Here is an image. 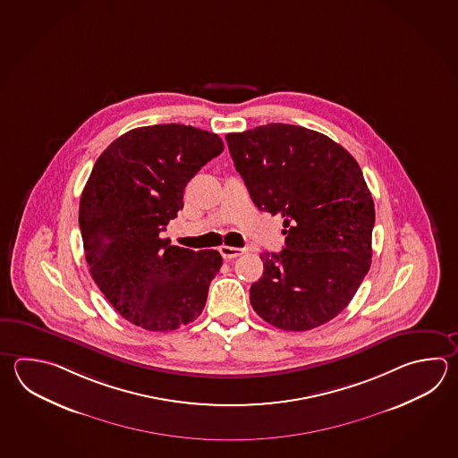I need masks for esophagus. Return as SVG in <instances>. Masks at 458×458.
Segmentation results:
<instances>
[{
  "label": "esophagus",
  "mask_w": 458,
  "mask_h": 458,
  "mask_svg": "<svg viewBox=\"0 0 458 458\" xmlns=\"http://www.w3.org/2000/svg\"><path fill=\"white\" fill-rule=\"evenodd\" d=\"M218 251L224 256V259H233V258L242 256L244 250H242V248H234V246H220Z\"/></svg>",
  "instance_id": "obj_1"
}]
</instances>
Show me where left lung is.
Segmentation results:
<instances>
[{"instance_id": "left-lung-1", "label": "left lung", "mask_w": 458, "mask_h": 458, "mask_svg": "<svg viewBox=\"0 0 458 458\" xmlns=\"http://www.w3.org/2000/svg\"><path fill=\"white\" fill-rule=\"evenodd\" d=\"M225 139L254 206L280 215L285 228L284 250L261 254L252 309L284 331L325 325L372 262L375 207L362 169L339 143L300 125L267 123Z\"/></svg>"}]
</instances>
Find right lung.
Segmentation results:
<instances>
[{"label":"right lung","instance_id":"1","mask_svg":"<svg viewBox=\"0 0 458 458\" xmlns=\"http://www.w3.org/2000/svg\"><path fill=\"white\" fill-rule=\"evenodd\" d=\"M222 151L216 133L159 123L123 133L94 165L78 216L84 256L104 297L135 327L173 331L206 307L220 252L171 246L161 232L182 210L187 182Z\"/></svg>","mask_w":458,"mask_h":458}]
</instances>
